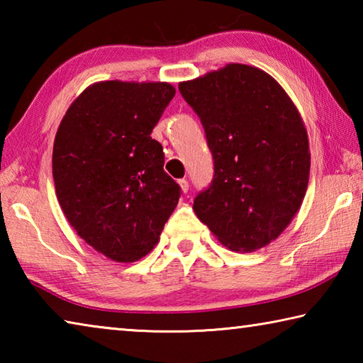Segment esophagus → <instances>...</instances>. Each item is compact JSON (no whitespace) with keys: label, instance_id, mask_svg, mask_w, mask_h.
<instances>
[{"label":"esophagus","instance_id":"esophagus-1","mask_svg":"<svg viewBox=\"0 0 363 363\" xmlns=\"http://www.w3.org/2000/svg\"><path fill=\"white\" fill-rule=\"evenodd\" d=\"M177 182H179V187H181L182 192H184V194H187V190H189V182H187L186 179H179Z\"/></svg>","mask_w":363,"mask_h":363}]
</instances>
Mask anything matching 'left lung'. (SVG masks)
I'll list each match as a JSON object with an SVG mask.
<instances>
[{
  "mask_svg": "<svg viewBox=\"0 0 363 363\" xmlns=\"http://www.w3.org/2000/svg\"><path fill=\"white\" fill-rule=\"evenodd\" d=\"M213 153L210 187L194 211L233 251L275 240L298 213L309 182L304 123L284 88L256 67L229 64L179 83Z\"/></svg>",
  "mask_w": 363,
  "mask_h": 363,
  "instance_id": "8db88e82",
  "label": "left lung"
}]
</instances>
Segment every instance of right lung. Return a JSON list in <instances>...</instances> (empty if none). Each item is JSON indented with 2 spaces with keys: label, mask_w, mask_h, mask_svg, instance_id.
Here are the masks:
<instances>
[{
  "label": "right lung",
  "mask_w": 363,
  "mask_h": 363,
  "mask_svg": "<svg viewBox=\"0 0 363 363\" xmlns=\"http://www.w3.org/2000/svg\"><path fill=\"white\" fill-rule=\"evenodd\" d=\"M174 94L169 83H94L60 121L52 149L57 200L78 235L108 259L149 255L179 201L163 147L150 136Z\"/></svg>",
  "instance_id": "1"
}]
</instances>
